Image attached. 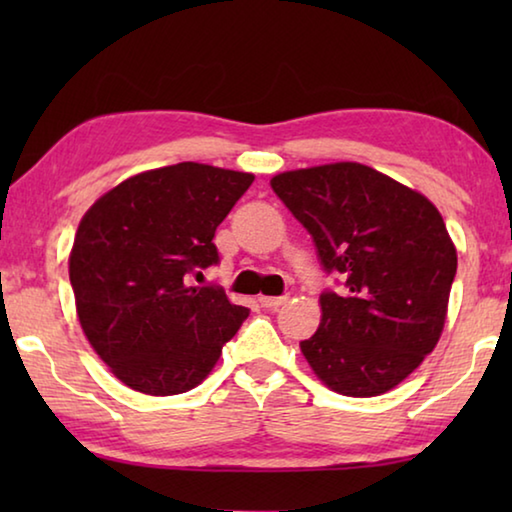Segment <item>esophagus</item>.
<instances>
[{
  "label": "esophagus",
  "instance_id": "obj_1",
  "mask_svg": "<svg viewBox=\"0 0 512 512\" xmlns=\"http://www.w3.org/2000/svg\"><path fill=\"white\" fill-rule=\"evenodd\" d=\"M287 300H289V296H262V298H259V302H262V307H266V309L282 307Z\"/></svg>",
  "mask_w": 512,
  "mask_h": 512
}]
</instances>
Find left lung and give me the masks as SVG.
<instances>
[{"mask_svg":"<svg viewBox=\"0 0 512 512\" xmlns=\"http://www.w3.org/2000/svg\"><path fill=\"white\" fill-rule=\"evenodd\" d=\"M273 192L314 239L343 289L320 293L323 318L300 350L318 379L350 397L391 391L436 348L456 248L422 194L359 162L284 171Z\"/></svg>","mask_w":512,"mask_h":512,"instance_id":"left-lung-1","label":"left lung"}]
</instances>
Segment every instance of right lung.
Here are the masks:
<instances>
[{"mask_svg":"<svg viewBox=\"0 0 512 512\" xmlns=\"http://www.w3.org/2000/svg\"><path fill=\"white\" fill-rule=\"evenodd\" d=\"M253 180L180 162L137 173L85 212L69 255L76 314L133 391H192L248 318L221 287H192L189 275L219 264L214 232Z\"/></svg>","mask_w":512,"mask_h":512,"instance_id":"1","label":"right lung"}]
</instances>
